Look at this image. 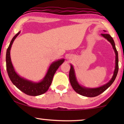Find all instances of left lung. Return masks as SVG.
Masks as SVG:
<instances>
[{
    "instance_id": "left-lung-1",
    "label": "left lung",
    "mask_w": 124,
    "mask_h": 124,
    "mask_svg": "<svg viewBox=\"0 0 124 124\" xmlns=\"http://www.w3.org/2000/svg\"><path fill=\"white\" fill-rule=\"evenodd\" d=\"M104 31H106V30H104ZM101 37L103 38L106 39L111 44L112 48L114 50L115 53V67L114 69V72H113V74L112 77L111 79L108 82L107 84L99 86L98 87H85L81 85L78 82L77 77L76 76L75 70L72 64H70V69L69 71V81H70V84L72 85L73 89L78 94L81 95L86 96V97H95L99 95L101 93L106 91L112 84L114 82V81L116 79V77L117 74L118 70V52L116 50V46H115V43L113 38H112L111 35L108 34H101Z\"/></svg>"
}]
</instances>
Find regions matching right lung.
<instances>
[{"instance_id":"obj_1","label":"right lung","mask_w":124,"mask_h":124,"mask_svg":"<svg viewBox=\"0 0 124 124\" xmlns=\"http://www.w3.org/2000/svg\"><path fill=\"white\" fill-rule=\"evenodd\" d=\"M20 33L21 31H20L13 37L7 50L6 67L8 76L13 84L25 94L30 96L40 95L48 90L52 83L54 74L59 67L63 63L65 59H60L52 62L50 64L45 77L38 82H34L33 81L29 80L21 77L19 74H18L13 67L11 59V54H10L12 45L15 39L20 34Z\"/></svg>"}]
</instances>
